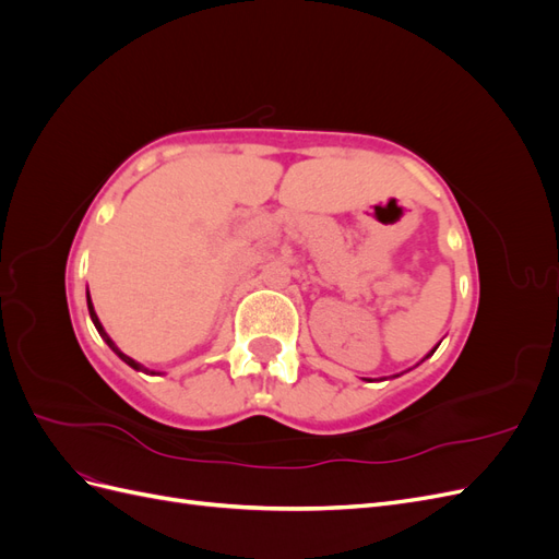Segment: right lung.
Instances as JSON below:
<instances>
[{
	"instance_id": "right-lung-1",
	"label": "right lung",
	"mask_w": 559,
	"mask_h": 559,
	"mask_svg": "<svg viewBox=\"0 0 559 559\" xmlns=\"http://www.w3.org/2000/svg\"><path fill=\"white\" fill-rule=\"evenodd\" d=\"M88 312H91V319H93V324H95L97 333L103 335V341H105V343H107V345H109V347H111V349L118 354V357H121V359H123V361H126L130 368H134V370H144V373H148V368H144L142 364H138V361L130 359V357H126V354H123L121 349H118V347H116V343H114L111 337L107 335V331L103 329V324H99V319H97V314H95V308H93V302H91V294H88ZM151 373H154V370H151Z\"/></svg>"
}]
</instances>
